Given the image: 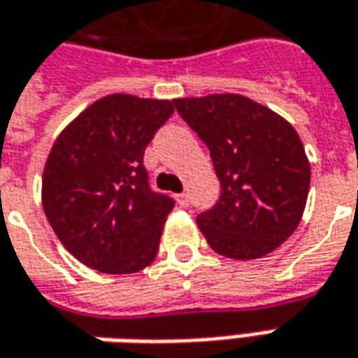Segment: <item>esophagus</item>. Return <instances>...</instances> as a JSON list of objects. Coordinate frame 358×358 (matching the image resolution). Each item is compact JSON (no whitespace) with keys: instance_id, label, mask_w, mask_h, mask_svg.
Returning <instances> with one entry per match:
<instances>
[{"instance_id":"obj_1","label":"esophagus","mask_w":358,"mask_h":358,"mask_svg":"<svg viewBox=\"0 0 358 358\" xmlns=\"http://www.w3.org/2000/svg\"><path fill=\"white\" fill-rule=\"evenodd\" d=\"M177 203H179V207H187V205H189V195H187V193L177 195Z\"/></svg>"}]
</instances>
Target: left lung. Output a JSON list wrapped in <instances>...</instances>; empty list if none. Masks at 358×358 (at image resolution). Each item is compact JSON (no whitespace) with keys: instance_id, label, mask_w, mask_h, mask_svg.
<instances>
[{"instance_id":"obj_1","label":"left lung","mask_w":358,"mask_h":358,"mask_svg":"<svg viewBox=\"0 0 358 358\" xmlns=\"http://www.w3.org/2000/svg\"><path fill=\"white\" fill-rule=\"evenodd\" d=\"M177 112L205 141L220 199L196 217L208 246L234 260H256L285 242L308 201V155L289 122L241 94L177 98Z\"/></svg>"}]
</instances>
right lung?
<instances>
[{
  "mask_svg": "<svg viewBox=\"0 0 358 358\" xmlns=\"http://www.w3.org/2000/svg\"><path fill=\"white\" fill-rule=\"evenodd\" d=\"M173 100L110 94L62 129L43 171V208L62 246L102 274H136L159 250L171 196L151 191L143 151Z\"/></svg>",
  "mask_w": 358,
  "mask_h": 358,
  "instance_id": "add662e5",
  "label": "right lung"
}]
</instances>
